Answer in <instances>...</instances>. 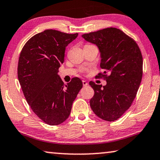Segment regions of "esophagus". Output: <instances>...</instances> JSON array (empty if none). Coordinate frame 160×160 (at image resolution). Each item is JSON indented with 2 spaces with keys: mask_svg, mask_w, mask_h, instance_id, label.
<instances>
[{
  "mask_svg": "<svg viewBox=\"0 0 160 160\" xmlns=\"http://www.w3.org/2000/svg\"><path fill=\"white\" fill-rule=\"evenodd\" d=\"M82 85H83V86H87V85H88V83L86 80H82Z\"/></svg>",
  "mask_w": 160,
  "mask_h": 160,
  "instance_id": "obj_1",
  "label": "esophagus"
}]
</instances>
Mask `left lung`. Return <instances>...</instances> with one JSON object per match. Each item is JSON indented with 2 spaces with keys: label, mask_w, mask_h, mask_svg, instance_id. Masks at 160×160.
Returning a JSON list of instances; mask_svg holds the SVG:
<instances>
[{
  "label": "left lung",
  "mask_w": 160,
  "mask_h": 160,
  "mask_svg": "<svg viewBox=\"0 0 160 160\" xmlns=\"http://www.w3.org/2000/svg\"><path fill=\"white\" fill-rule=\"evenodd\" d=\"M87 42L96 45L101 56L99 75L106 78V85L90 81L94 90L90 99L91 109L103 120H117L129 108L142 78L143 59L137 43L116 28H107L82 35Z\"/></svg>",
  "instance_id": "1"
}]
</instances>
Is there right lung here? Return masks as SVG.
<instances>
[{"label":"right lung","mask_w":160,"mask_h":160,"mask_svg":"<svg viewBox=\"0 0 160 160\" xmlns=\"http://www.w3.org/2000/svg\"><path fill=\"white\" fill-rule=\"evenodd\" d=\"M78 36L47 29L31 38L21 52L19 83L32 111L48 125H59L69 117L82 87L80 78L65 85L58 75L66 47Z\"/></svg>","instance_id":"add662e5"}]
</instances>
